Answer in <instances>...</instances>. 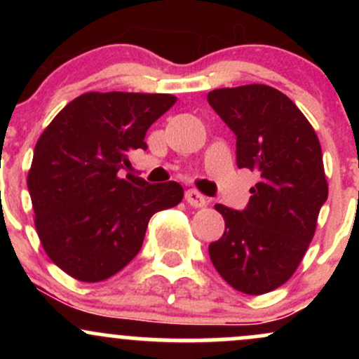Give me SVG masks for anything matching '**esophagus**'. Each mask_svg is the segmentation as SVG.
Here are the masks:
<instances>
[{
	"instance_id": "obj_1",
	"label": "esophagus",
	"mask_w": 359,
	"mask_h": 359,
	"mask_svg": "<svg viewBox=\"0 0 359 359\" xmlns=\"http://www.w3.org/2000/svg\"><path fill=\"white\" fill-rule=\"evenodd\" d=\"M185 201H187V204H191L192 208H204V205L208 204L205 197L201 192H197L196 189L185 191Z\"/></svg>"
}]
</instances>
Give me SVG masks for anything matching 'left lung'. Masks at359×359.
Listing matches in <instances>:
<instances>
[{
  "mask_svg": "<svg viewBox=\"0 0 359 359\" xmlns=\"http://www.w3.org/2000/svg\"><path fill=\"white\" fill-rule=\"evenodd\" d=\"M208 101L236 135L238 167L259 175L246 209L214 205L226 228L209 257L238 292L269 294L295 273L327 199L319 138L302 111L270 86L214 89Z\"/></svg>",
  "mask_w": 359,
  "mask_h": 359,
  "instance_id": "left-lung-1",
  "label": "left lung"
}]
</instances>
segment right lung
<instances>
[{"label": "right lung", "mask_w": 359, "mask_h": 359, "mask_svg": "<svg viewBox=\"0 0 359 359\" xmlns=\"http://www.w3.org/2000/svg\"><path fill=\"white\" fill-rule=\"evenodd\" d=\"M175 101L172 94L86 93L40 135L27 177L36 234L72 278L102 282L125 269L150 217L182 201L177 182L118 177L131 150H147L148 128Z\"/></svg>", "instance_id": "obj_1"}]
</instances>
